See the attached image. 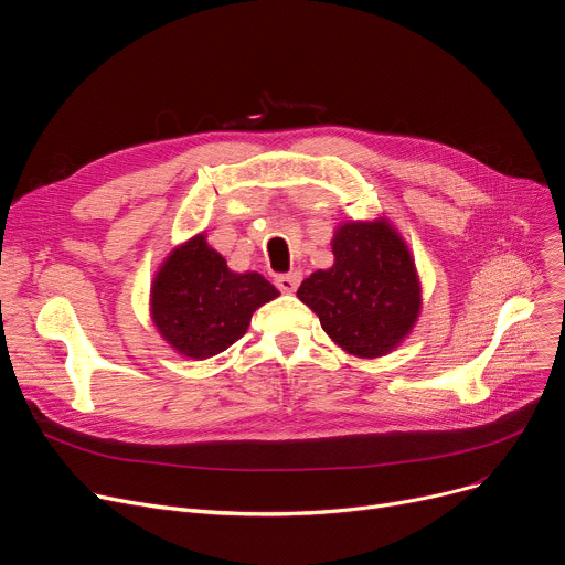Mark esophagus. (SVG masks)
<instances>
[{"label":"esophagus","instance_id":"34e87169","mask_svg":"<svg viewBox=\"0 0 565 565\" xmlns=\"http://www.w3.org/2000/svg\"><path fill=\"white\" fill-rule=\"evenodd\" d=\"M300 273H290V275H279L277 279H275V284H277V288L281 290V292H295L298 290V286H300Z\"/></svg>","mask_w":565,"mask_h":565}]
</instances>
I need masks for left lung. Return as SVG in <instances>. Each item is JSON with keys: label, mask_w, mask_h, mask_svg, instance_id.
Wrapping results in <instances>:
<instances>
[{"label": "left lung", "mask_w": 565, "mask_h": 565, "mask_svg": "<svg viewBox=\"0 0 565 565\" xmlns=\"http://www.w3.org/2000/svg\"><path fill=\"white\" fill-rule=\"evenodd\" d=\"M334 265L302 281L298 298L348 354L375 360L396 350L422 313L414 258L387 217L339 224Z\"/></svg>", "instance_id": "obj_1"}]
</instances>
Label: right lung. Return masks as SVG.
Segmentation results:
<instances>
[{
	"label": "right lung",
	"instance_id": "right-lung-1",
	"mask_svg": "<svg viewBox=\"0 0 565 565\" xmlns=\"http://www.w3.org/2000/svg\"><path fill=\"white\" fill-rule=\"evenodd\" d=\"M279 298L258 273H233L205 233L178 245L151 284V318L160 337L183 358L207 360L241 339L252 313Z\"/></svg>",
	"mask_w": 565,
	"mask_h": 565
}]
</instances>
